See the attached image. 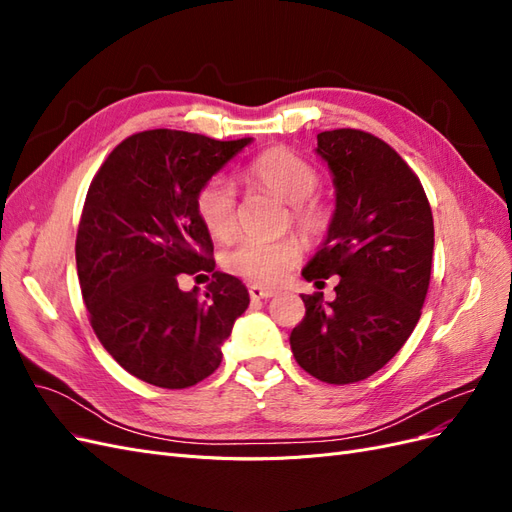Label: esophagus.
Returning a JSON list of instances; mask_svg holds the SVG:
<instances>
[{
	"mask_svg": "<svg viewBox=\"0 0 512 512\" xmlns=\"http://www.w3.org/2000/svg\"><path fill=\"white\" fill-rule=\"evenodd\" d=\"M275 294V290L271 288H265V286H258V284H252L250 286V297L252 301H262V299H271Z\"/></svg>",
	"mask_w": 512,
	"mask_h": 512,
	"instance_id": "1",
	"label": "esophagus"
}]
</instances>
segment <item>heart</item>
Returning a JSON list of instances; mask_svg holds the SVG:
<instances>
[{"mask_svg":"<svg viewBox=\"0 0 512 512\" xmlns=\"http://www.w3.org/2000/svg\"><path fill=\"white\" fill-rule=\"evenodd\" d=\"M250 177L262 190L290 205V218L305 237H318L329 228L331 211L312 196L320 183L318 170L297 153L275 147L247 166ZM196 215L213 239L226 241L237 232V194L226 177L207 179L196 194ZM301 258L297 237L254 239L232 243L222 254V267L262 286L280 284Z\"/></svg>","mask_w":512,"mask_h":512,"instance_id":"b5f03b06","label":"heart"}]
</instances>
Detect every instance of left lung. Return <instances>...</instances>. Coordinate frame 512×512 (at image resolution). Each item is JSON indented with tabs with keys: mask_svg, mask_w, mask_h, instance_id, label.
I'll return each mask as SVG.
<instances>
[{
	"mask_svg": "<svg viewBox=\"0 0 512 512\" xmlns=\"http://www.w3.org/2000/svg\"><path fill=\"white\" fill-rule=\"evenodd\" d=\"M335 213L303 277H339L335 299L301 294L305 318L290 333L294 359L322 382L350 384L389 363L414 331L427 297L433 218L421 181L399 153L363 130L318 134Z\"/></svg>",
	"mask_w": 512,
	"mask_h": 512,
	"instance_id": "left-lung-1",
	"label": "left lung"
}]
</instances>
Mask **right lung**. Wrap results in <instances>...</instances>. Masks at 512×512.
Returning <instances> with one entry per match:
<instances>
[{
  "instance_id": "add662e5",
  "label": "right lung",
  "mask_w": 512,
  "mask_h": 512,
  "mask_svg": "<svg viewBox=\"0 0 512 512\" xmlns=\"http://www.w3.org/2000/svg\"><path fill=\"white\" fill-rule=\"evenodd\" d=\"M252 138L215 141L147 130L121 141L89 185L76 271L100 344L138 380L188 389L222 363V344L250 305L235 275L215 271L196 194ZM211 272L203 298L178 277ZM207 277V275H205Z\"/></svg>"
}]
</instances>
